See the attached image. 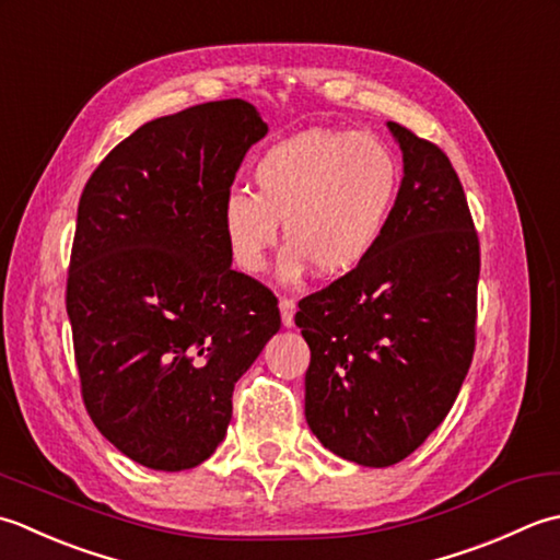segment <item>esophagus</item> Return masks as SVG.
I'll return each mask as SVG.
<instances>
[{"label":"esophagus","instance_id":"34e87169","mask_svg":"<svg viewBox=\"0 0 560 560\" xmlns=\"http://www.w3.org/2000/svg\"><path fill=\"white\" fill-rule=\"evenodd\" d=\"M294 312H296V304L292 300H280V316H282L284 328L294 326Z\"/></svg>","mask_w":560,"mask_h":560}]
</instances>
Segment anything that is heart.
<instances>
[{
	"instance_id": "heart-1",
	"label": "heart",
	"mask_w": 560,
	"mask_h": 560,
	"mask_svg": "<svg viewBox=\"0 0 560 560\" xmlns=\"http://www.w3.org/2000/svg\"><path fill=\"white\" fill-rule=\"evenodd\" d=\"M254 180L256 192L232 188L222 200L220 224L234 264L264 270L282 222L290 242L282 278H300L312 266L324 278H343L382 242L401 168L380 137L306 130L270 147Z\"/></svg>"
}]
</instances>
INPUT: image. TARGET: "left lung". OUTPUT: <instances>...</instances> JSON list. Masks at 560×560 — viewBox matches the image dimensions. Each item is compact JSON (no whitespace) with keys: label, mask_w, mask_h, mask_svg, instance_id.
<instances>
[{"label":"left lung","mask_w":560,"mask_h":560,"mask_svg":"<svg viewBox=\"0 0 560 560\" xmlns=\"http://www.w3.org/2000/svg\"><path fill=\"white\" fill-rule=\"evenodd\" d=\"M404 178L364 264L304 296L312 350L304 416L340 459L372 469L413 454L450 413L474 358L478 236L447 154L386 122Z\"/></svg>","instance_id":"8db88e82"}]
</instances>
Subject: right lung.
<instances>
[{
	"label": "right lung",
	"instance_id": "1",
	"mask_svg": "<svg viewBox=\"0 0 560 560\" xmlns=\"http://www.w3.org/2000/svg\"><path fill=\"white\" fill-rule=\"evenodd\" d=\"M268 125L242 98L144 122L91 174L67 316L91 420L154 471L210 459L232 392L280 330L278 300L232 270L220 210Z\"/></svg>",
	"mask_w": 560,
	"mask_h": 560
}]
</instances>
